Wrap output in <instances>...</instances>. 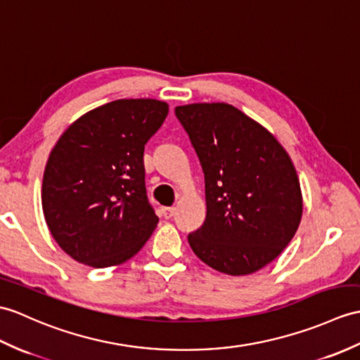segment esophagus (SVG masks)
<instances>
[{"label":"esophagus","mask_w":360,"mask_h":360,"mask_svg":"<svg viewBox=\"0 0 360 360\" xmlns=\"http://www.w3.org/2000/svg\"><path fill=\"white\" fill-rule=\"evenodd\" d=\"M174 212H176V210H174V207H164L162 208V216L165 219H170L172 216L174 214Z\"/></svg>","instance_id":"1"}]
</instances>
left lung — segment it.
I'll return each mask as SVG.
<instances>
[{
    "instance_id": "8db88e82",
    "label": "left lung",
    "mask_w": 360,
    "mask_h": 360,
    "mask_svg": "<svg viewBox=\"0 0 360 360\" xmlns=\"http://www.w3.org/2000/svg\"><path fill=\"white\" fill-rule=\"evenodd\" d=\"M205 176L207 216L188 235L195 255L230 276L278 257L302 219V191L287 150L264 125L227 103L174 108Z\"/></svg>"
}]
</instances>
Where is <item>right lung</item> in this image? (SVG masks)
Masks as SVG:
<instances>
[{"label": "right lung", "mask_w": 360, "mask_h": 360, "mask_svg": "<svg viewBox=\"0 0 360 360\" xmlns=\"http://www.w3.org/2000/svg\"><path fill=\"white\" fill-rule=\"evenodd\" d=\"M169 104L116 99L84 113L56 141L41 202L56 244L94 269L121 265L152 236L158 216L146 195L144 146Z\"/></svg>", "instance_id": "1"}]
</instances>
